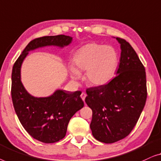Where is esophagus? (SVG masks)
Instances as JSON below:
<instances>
[{"mask_svg":"<svg viewBox=\"0 0 161 161\" xmlns=\"http://www.w3.org/2000/svg\"><path fill=\"white\" fill-rule=\"evenodd\" d=\"M86 96H87V94H86L85 92H81V99H82V100H83L84 101H85V100Z\"/></svg>","mask_w":161,"mask_h":161,"instance_id":"34e87169","label":"esophagus"}]
</instances>
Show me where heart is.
Segmentation results:
<instances>
[{
    "label": "heart",
    "instance_id": "1",
    "mask_svg": "<svg viewBox=\"0 0 161 161\" xmlns=\"http://www.w3.org/2000/svg\"><path fill=\"white\" fill-rule=\"evenodd\" d=\"M71 77L80 78V72L86 71L85 80L88 85L102 86L112 80L117 67V56L111 47L95 44L81 48L74 59Z\"/></svg>",
    "mask_w": 161,
    "mask_h": 161
}]
</instances>
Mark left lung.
Here are the masks:
<instances>
[{"label": "left lung", "instance_id": "left-lung-1", "mask_svg": "<svg viewBox=\"0 0 161 161\" xmlns=\"http://www.w3.org/2000/svg\"><path fill=\"white\" fill-rule=\"evenodd\" d=\"M121 55L116 76L102 86L87 88L85 102L92 111L90 129L98 141L118 142L131 132L145 106L146 72L136 53L117 37Z\"/></svg>", "mask_w": 161, "mask_h": 161}]
</instances>
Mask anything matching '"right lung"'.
<instances>
[{"label": "right lung", "instance_id": "right-lung-1", "mask_svg": "<svg viewBox=\"0 0 161 161\" xmlns=\"http://www.w3.org/2000/svg\"><path fill=\"white\" fill-rule=\"evenodd\" d=\"M71 41V37L65 35L35 38L27 45L13 66L11 92L16 114L27 132L44 143H55L65 137L69 120L84 106L81 92L58 90L51 96L36 98L22 85L20 69L29 51L52 45L63 47Z\"/></svg>", "mask_w": 161, "mask_h": 161}]
</instances>
